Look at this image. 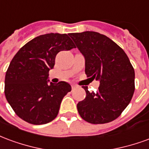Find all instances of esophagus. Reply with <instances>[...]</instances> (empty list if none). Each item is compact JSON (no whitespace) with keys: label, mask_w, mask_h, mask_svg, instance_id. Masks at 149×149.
Listing matches in <instances>:
<instances>
[{"label":"esophagus","mask_w":149,"mask_h":149,"mask_svg":"<svg viewBox=\"0 0 149 149\" xmlns=\"http://www.w3.org/2000/svg\"><path fill=\"white\" fill-rule=\"evenodd\" d=\"M77 88L78 86L77 85H76V84H72V90H75V89Z\"/></svg>","instance_id":"obj_1"}]
</instances>
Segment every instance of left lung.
<instances>
[{
    "label": "left lung",
    "instance_id": "left-lung-1",
    "mask_svg": "<svg viewBox=\"0 0 149 149\" xmlns=\"http://www.w3.org/2000/svg\"><path fill=\"white\" fill-rule=\"evenodd\" d=\"M84 56L85 73L100 81L97 93L84 88L86 97L77 104L81 118L91 124L109 123L130 103L135 90V72L125 51L103 34L86 31L70 33Z\"/></svg>",
    "mask_w": 149,
    "mask_h": 149
}]
</instances>
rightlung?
<instances>
[{
  "instance_id": "add662e5",
  "label": "right lung",
  "mask_w": 149,
  "mask_h": 149,
  "mask_svg": "<svg viewBox=\"0 0 149 149\" xmlns=\"http://www.w3.org/2000/svg\"><path fill=\"white\" fill-rule=\"evenodd\" d=\"M73 48L67 34L47 33L31 40L17 52L5 74V94L20 118L44 125L56 117L62 99L72 88L65 81L49 84V72L59 52Z\"/></svg>"
}]
</instances>
